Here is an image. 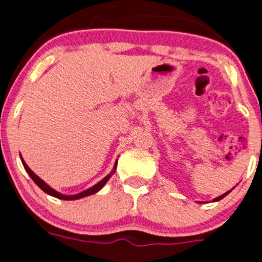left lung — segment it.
<instances>
[{
    "instance_id": "8db88e82",
    "label": "left lung",
    "mask_w": 262,
    "mask_h": 262,
    "mask_svg": "<svg viewBox=\"0 0 262 262\" xmlns=\"http://www.w3.org/2000/svg\"><path fill=\"white\" fill-rule=\"evenodd\" d=\"M231 190H233V189H231ZM231 190H230V191H231ZM230 191H227V192H225V194L220 195V196L214 198V199H213V200H212V202H219V200H221V199H222V198H225V196H226V195H227V194H229V192H230Z\"/></svg>"
}]
</instances>
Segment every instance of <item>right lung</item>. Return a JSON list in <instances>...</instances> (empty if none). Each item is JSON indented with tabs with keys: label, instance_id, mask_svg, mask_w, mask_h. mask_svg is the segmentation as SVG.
Segmentation results:
<instances>
[{
	"label": "right lung",
	"instance_id": "add662e5",
	"mask_svg": "<svg viewBox=\"0 0 262 262\" xmlns=\"http://www.w3.org/2000/svg\"><path fill=\"white\" fill-rule=\"evenodd\" d=\"M20 160H21V163H23L24 169H26L27 173H28V174H29V177H31L32 180H33V182H35L36 185H37V186L40 187V189L42 190L43 192H46V194L51 195V196H54V198H58V199H63V200L81 199V198L89 196V195H93V194H95V192H98V191H99V190L102 189V187L104 186V185H106L107 181H108L110 178H111V176L114 174L115 170H116V165H117V160H116V163H115V165H114V169L111 170V173H110L108 176H106V177H104L103 180H101L98 183H95V185L93 187H89V189H88V190H84V191H82V192H79V194H76V195H64V194H60V192L55 191V190H54V189H51V187L49 186V185L45 182V181H42L40 177H38L37 174H36V173L32 172L31 168H29L28 165L26 164V161L23 160V158H21V156H20Z\"/></svg>",
	"mask_w": 262,
	"mask_h": 262
}]
</instances>
